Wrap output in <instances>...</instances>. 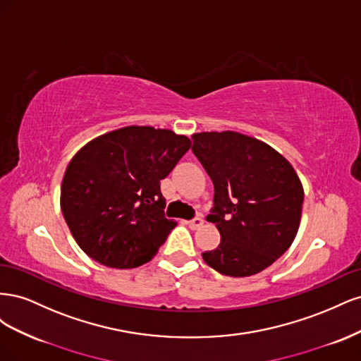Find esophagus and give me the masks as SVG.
Instances as JSON below:
<instances>
[{
    "label": "esophagus",
    "instance_id": "esophagus-1",
    "mask_svg": "<svg viewBox=\"0 0 361 361\" xmlns=\"http://www.w3.org/2000/svg\"><path fill=\"white\" fill-rule=\"evenodd\" d=\"M188 226L192 228V231H195V228H199L203 226V218L202 216H194L192 220L188 221Z\"/></svg>",
    "mask_w": 361,
    "mask_h": 361
}]
</instances>
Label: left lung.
Returning <instances> with one entry per match:
<instances>
[{
  "label": "left lung",
  "instance_id": "obj_1",
  "mask_svg": "<svg viewBox=\"0 0 361 361\" xmlns=\"http://www.w3.org/2000/svg\"><path fill=\"white\" fill-rule=\"evenodd\" d=\"M191 149L212 179L206 220L221 235L203 260L231 277L264 271L298 232L304 191L297 173L271 146L232 130L194 134Z\"/></svg>",
  "mask_w": 361,
  "mask_h": 361
}]
</instances>
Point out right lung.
Here are the masks:
<instances>
[{"label":"right lung","instance_id":"1","mask_svg":"<svg viewBox=\"0 0 361 361\" xmlns=\"http://www.w3.org/2000/svg\"><path fill=\"white\" fill-rule=\"evenodd\" d=\"M191 147L185 135L126 126L76 154L61 183V212L87 256L111 268L154 257L176 221L166 218L161 183Z\"/></svg>","mask_w":361,"mask_h":361}]
</instances>
